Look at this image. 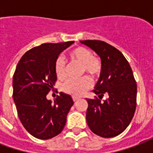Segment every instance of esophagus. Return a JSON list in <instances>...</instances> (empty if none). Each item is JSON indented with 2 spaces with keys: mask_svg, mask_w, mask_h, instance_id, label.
Here are the masks:
<instances>
[{
  "mask_svg": "<svg viewBox=\"0 0 153 153\" xmlns=\"http://www.w3.org/2000/svg\"><path fill=\"white\" fill-rule=\"evenodd\" d=\"M79 99V97H73V101L75 102H77L78 100Z\"/></svg>",
  "mask_w": 153,
  "mask_h": 153,
  "instance_id": "1",
  "label": "esophagus"
}]
</instances>
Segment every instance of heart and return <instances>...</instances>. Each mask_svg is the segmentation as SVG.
Listing matches in <instances>:
<instances>
[{"instance_id": "1", "label": "heart", "mask_w": 153, "mask_h": 153, "mask_svg": "<svg viewBox=\"0 0 153 153\" xmlns=\"http://www.w3.org/2000/svg\"><path fill=\"white\" fill-rule=\"evenodd\" d=\"M71 60L77 61L83 65V71L86 72L92 78L98 76L102 69V64L99 58L93 56V53L88 48L79 47L74 48L70 52ZM54 70L56 75L59 79H63L66 75L65 73V63L61 57L57 58ZM92 83L88 77H83L79 79H70L66 80L61 86L64 93L74 97L82 95L86 90L89 88Z\"/></svg>"}]
</instances>
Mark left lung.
I'll return each instance as SVG.
<instances>
[{"mask_svg":"<svg viewBox=\"0 0 153 153\" xmlns=\"http://www.w3.org/2000/svg\"><path fill=\"white\" fill-rule=\"evenodd\" d=\"M94 51L102 64L93 92L99 98L86 99L89 128L102 138L117 136L130 124L136 109L137 84L124 55L111 45L98 40L80 41ZM105 94L108 99L102 102Z\"/></svg>","mask_w":153,"mask_h":153,"instance_id":"8db88e82","label":"left lung"}]
</instances>
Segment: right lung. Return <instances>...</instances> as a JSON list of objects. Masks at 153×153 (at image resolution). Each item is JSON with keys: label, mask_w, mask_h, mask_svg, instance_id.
I'll return each instance as SVG.
<instances>
[{"label": "right lung", "mask_w": 153, "mask_h": 153, "mask_svg": "<svg viewBox=\"0 0 153 153\" xmlns=\"http://www.w3.org/2000/svg\"><path fill=\"white\" fill-rule=\"evenodd\" d=\"M74 43H44L21 57L13 76V99L25 129L39 139H49L62 131L74 102L60 93L53 102L47 98L56 81L55 62Z\"/></svg>", "instance_id": "1"}]
</instances>
